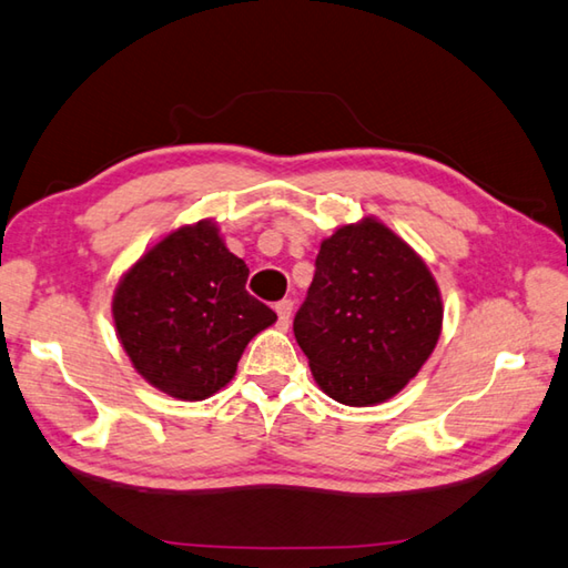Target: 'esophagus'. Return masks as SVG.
<instances>
[{"mask_svg":"<svg viewBox=\"0 0 568 568\" xmlns=\"http://www.w3.org/2000/svg\"><path fill=\"white\" fill-rule=\"evenodd\" d=\"M275 313H277V322H281V327H287V322H291V315H293L291 300H281V303H275Z\"/></svg>","mask_w":568,"mask_h":568,"instance_id":"34e87169","label":"esophagus"}]
</instances>
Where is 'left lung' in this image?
Segmentation results:
<instances>
[{
  "instance_id": "8db88e82",
  "label": "left lung",
  "mask_w": 568,
  "mask_h": 568,
  "mask_svg": "<svg viewBox=\"0 0 568 568\" xmlns=\"http://www.w3.org/2000/svg\"><path fill=\"white\" fill-rule=\"evenodd\" d=\"M440 325V291L420 255L364 219L322 241L293 329L322 392L344 406H374L414 379Z\"/></svg>"
}]
</instances>
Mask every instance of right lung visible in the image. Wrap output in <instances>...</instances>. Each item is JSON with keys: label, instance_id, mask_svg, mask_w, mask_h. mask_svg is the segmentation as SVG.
Listing matches in <instances>:
<instances>
[{"label": "right lung", "instance_id": "obj_1", "mask_svg": "<svg viewBox=\"0 0 568 568\" xmlns=\"http://www.w3.org/2000/svg\"><path fill=\"white\" fill-rule=\"evenodd\" d=\"M248 268L214 221L182 226L122 275L113 320L122 349L154 388L202 402L226 386L246 344L277 315L246 291Z\"/></svg>", "mask_w": 568, "mask_h": 568}]
</instances>
